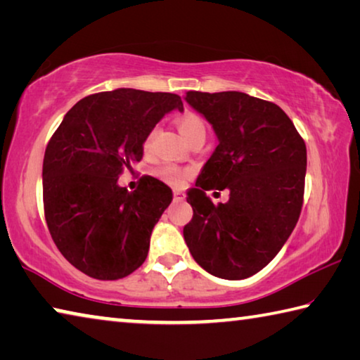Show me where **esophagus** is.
<instances>
[{
  "mask_svg": "<svg viewBox=\"0 0 360 360\" xmlns=\"http://www.w3.org/2000/svg\"><path fill=\"white\" fill-rule=\"evenodd\" d=\"M173 198L176 200V202H182V200L186 198V195H184V192H182V191H174L173 192Z\"/></svg>",
  "mask_w": 360,
  "mask_h": 360,
  "instance_id": "34e87169",
  "label": "esophagus"
}]
</instances>
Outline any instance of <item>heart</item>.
<instances>
[{
  "label": "heart",
  "mask_w": 360,
  "mask_h": 360,
  "mask_svg": "<svg viewBox=\"0 0 360 360\" xmlns=\"http://www.w3.org/2000/svg\"><path fill=\"white\" fill-rule=\"evenodd\" d=\"M176 127H178V130L182 136H184L186 141L188 143L192 138L198 136V135H205L206 133V125L203 119L200 117L198 114H193V112H186L182 114L181 117L176 120ZM155 133L157 130H150L148 135L144 138V150H149L152 148V141H154L155 138ZM188 169L186 168H181V167H176V165H165L158 169V176L160 178L168 182V184L172 186H181L184 179L188 176Z\"/></svg>",
  "instance_id": "obj_1"
}]
</instances>
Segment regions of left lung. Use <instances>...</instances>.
<instances>
[{
	"label": "left lung",
	"mask_w": 360,
	"mask_h": 360,
	"mask_svg": "<svg viewBox=\"0 0 360 360\" xmlns=\"http://www.w3.org/2000/svg\"><path fill=\"white\" fill-rule=\"evenodd\" d=\"M186 101L205 115L219 139L187 193L193 217L184 240L211 275L245 279L275 259L300 217L307 146L281 108L243 92H191ZM231 192L214 205L206 190Z\"/></svg>",
	"instance_id": "8db88e82"
}]
</instances>
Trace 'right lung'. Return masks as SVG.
Returning <instances> with one entry per match:
<instances>
[{
	"label": "right lung",
	"instance_id": "right-lung-1",
	"mask_svg": "<svg viewBox=\"0 0 360 360\" xmlns=\"http://www.w3.org/2000/svg\"><path fill=\"white\" fill-rule=\"evenodd\" d=\"M179 95L117 89L72 106L49 141L42 200L49 231L72 266L101 281L129 276L148 257L150 233L172 203V188L143 176L136 191L117 184L143 158L148 133Z\"/></svg>",
	"mask_w": 360,
	"mask_h": 360
}]
</instances>
